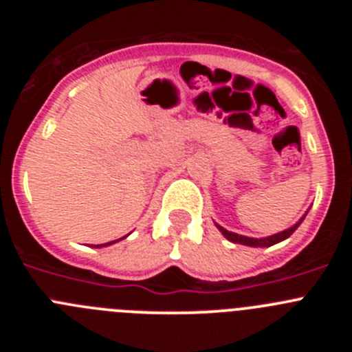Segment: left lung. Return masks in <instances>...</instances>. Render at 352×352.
<instances>
[{
  "label": "left lung",
  "instance_id": "left-lung-1",
  "mask_svg": "<svg viewBox=\"0 0 352 352\" xmlns=\"http://www.w3.org/2000/svg\"><path fill=\"white\" fill-rule=\"evenodd\" d=\"M309 213V211H307ZM307 213L301 217L300 220H298L294 226H291L289 229H285V231H280L276 232V234H272V236H266V238H248V236H241V234H236V232H231L227 231V229H223L222 226H219V223H214V226L219 227V231L222 232L223 236H226L229 241H232V243H238V245H247V247H272V245H276L280 243V241H284V239H287L289 236L292 234V232L296 231L298 227H300V223L303 222L305 217H307Z\"/></svg>",
  "mask_w": 352,
  "mask_h": 352
}]
</instances>
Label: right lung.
<instances>
[{
  "label": "right lung",
  "instance_id": "obj_1",
  "mask_svg": "<svg viewBox=\"0 0 352 352\" xmlns=\"http://www.w3.org/2000/svg\"><path fill=\"white\" fill-rule=\"evenodd\" d=\"M126 236H129V234H126ZM126 236H123V238H126ZM123 238H120V239H123ZM120 239H114V241H109V243H102V245H93V247H95V248L109 247V245H113V243H118V241H120Z\"/></svg>",
  "mask_w": 352,
  "mask_h": 352
}]
</instances>
